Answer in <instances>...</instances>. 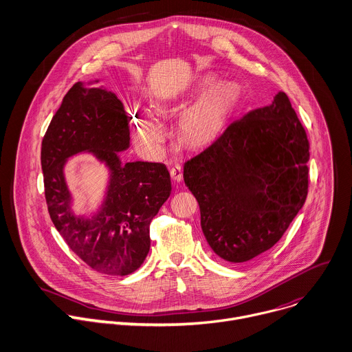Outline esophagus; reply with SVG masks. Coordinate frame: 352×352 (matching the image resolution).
Masks as SVG:
<instances>
[{
    "instance_id": "obj_1",
    "label": "esophagus",
    "mask_w": 352,
    "mask_h": 352,
    "mask_svg": "<svg viewBox=\"0 0 352 352\" xmlns=\"http://www.w3.org/2000/svg\"><path fill=\"white\" fill-rule=\"evenodd\" d=\"M170 176H172V179L175 182H182V179H183V169H182L180 164H175L170 168Z\"/></svg>"
}]
</instances>
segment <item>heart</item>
Instances as JSON below:
<instances>
[{
	"label": "heart",
	"mask_w": 352,
	"mask_h": 352,
	"mask_svg": "<svg viewBox=\"0 0 352 352\" xmlns=\"http://www.w3.org/2000/svg\"><path fill=\"white\" fill-rule=\"evenodd\" d=\"M214 75H201L191 87H173L157 93L153 107L160 113L188 112L182 122V131L188 143L202 144L218 135L226 126L239 98L233 83H219L214 88ZM133 127L138 143L150 151H160L168 137L165 126L143 107L133 111Z\"/></svg>",
	"instance_id": "obj_1"
}]
</instances>
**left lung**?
<instances>
[{
	"mask_svg": "<svg viewBox=\"0 0 352 352\" xmlns=\"http://www.w3.org/2000/svg\"><path fill=\"white\" fill-rule=\"evenodd\" d=\"M308 161L305 129L283 91L188 160L184 183L214 252L241 263L282 239L307 199Z\"/></svg>",
	"mask_w": 352,
	"mask_h": 352,
	"instance_id": "8db88e82",
	"label": "left lung"
}]
</instances>
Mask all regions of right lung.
Instances as JSON below:
<instances>
[{
  "instance_id": "obj_1",
  "label": "right lung",
  "mask_w": 352,
  "mask_h": 352,
  "mask_svg": "<svg viewBox=\"0 0 352 352\" xmlns=\"http://www.w3.org/2000/svg\"><path fill=\"white\" fill-rule=\"evenodd\" d=\"M129 144L122 101L82 82L63 97L41 143L45 201L54 226L82 261L111 276H126L142 266L150 251V223L172 191L164 164L120 162L118 153ZM79 152H91L110 169L104 202L89 219L74 215L63 175L65 161Z\"/></svg>"
}]
</instances>
